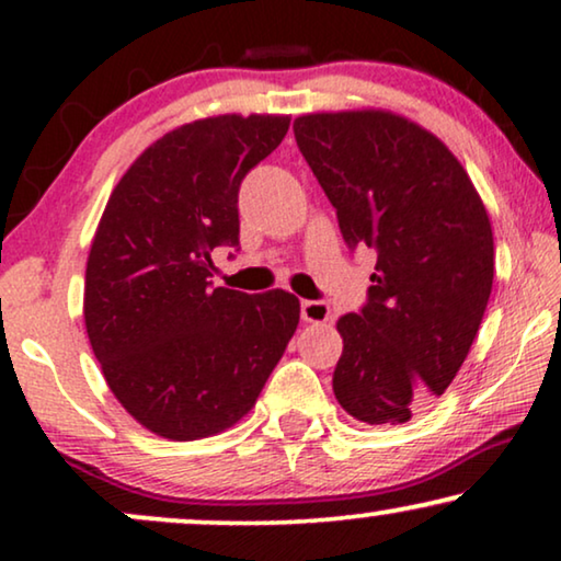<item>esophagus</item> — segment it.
Masks as SVG:
<instances>
[{
	"instance_id": "34e87169",
	"label": "esophagus",
	"mask_w": 561,
	"mask_h": 561,
	"mask_svg": "<svg viewBox=\"0 0 561 561\" xmlns=\"http://www.w3.org/2000/svg\"><path fill=\"white\" fill-rule=\"evenodd\" d=\"M301 319L306 324H327L332 319V309L324 301H301Z\"/></svg>"
}]
</instances>
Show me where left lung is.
<instances>
[{
    "label": "left lung",
    "mask_w": 561,
    "mask_h": 561,
    "mask_svg": "<svg viewBox=\"0 0 561 561\" xmlns=\"http://www.w3.org/2000/svg\"><path fill=\"white\" fill-rule=\"evenodd\" d=\"M298 150L344 242L378 252L370 301L336 321L332 388L370 426L411 421L449 388L493 290L485 204L447 145L388 110L301 114Z\"/></svg>",
    "instance_id": "1"
}]
</instances>
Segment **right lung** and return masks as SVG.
I'll return each mask as SVG.
<instances>
[{
    "label": "right lung",
    "instance_id": "1",
    "mask_svg": "<svg viewBox=\"0 0 561 561\" xmlns=\"http://www.w3.org/2000/svg\"><path fill=\"white\" fill-rule=\"evenodd\" d=\"M288 114H217L165 133L127 168L91 240L83 321L129 416L171 442L234 426L298 327L288 290L211 288V252L240 244L237 191Z\"/></svg>",
    "mask_w": 561,
    "mask_h": 561
}]
</instances>
